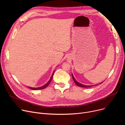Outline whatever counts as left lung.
Wrapping results in <instances>:
<instances>
[{"instance_id":"1","label":"left lung","mask_w":125,"mask_h":125,"mask_svg":"<svg viewBox=\"0 0 125 125\" xmlns=\"http://www.w3.org/2000/svg\"><path fill=\"white\" fill-rule=\"evenodd\" d=\"M72 77H73V81L77 85V86H79V87H83V88H89V87H92V86H86V85H84V84H81V83H80L77 82L76 81V80H75V78H74V77H73V74H72ZM103 83V82H102L101 83ZM93 86H94V85H93Z\"/></svg>"}]
</instances>
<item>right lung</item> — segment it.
<instances>
[{
    "instance_id": "add662e5",
    "label": "right lung",
    "mask_w": 125,
    "mask_h": 125,
    "mask_svg": "<svg viewBox=\"0 0 125 125\" xmlns=\"http://www.w3.org/2000/svg\"><path fill=\"white\" fill-rule=\"evenodd\" d=\"M54 74V73H52V76H51V78H50V80L49 81V82H48L47 83H46L45 84H44V86H42V87H38V88H31V87H28V88H30V89H31L34 90H42V89H45V88H47V87L48 86V85H49V84H50V83H51V81H52V76H53Z\"/></svg>"
}]
</instances>
